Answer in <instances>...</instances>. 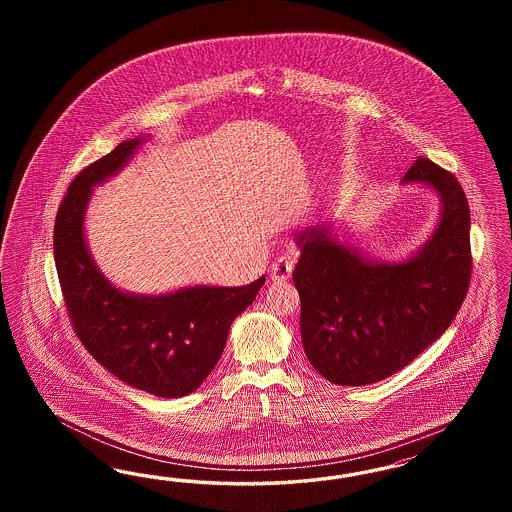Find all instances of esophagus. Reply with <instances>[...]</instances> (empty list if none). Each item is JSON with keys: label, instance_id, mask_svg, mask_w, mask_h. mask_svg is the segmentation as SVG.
Listing matches in <instances>:
<instances>
[{"label": "esophagus", "instance_id": "obj_1", "mask_svg": "<svg viewBox=\"0 0 512 512\" xmlns=\"http://www.w3.org/2000/svg\"><path fill=\"white\" fill-rule=\"evenodd\" d=\"M293 266L295 264H293V261H289V259H278L270 268V278H272V281H278V283L287 281V279L291 278V274H293Z\"/></svg>", "mask_w": 512, "mask_h": 512}]
</instances>
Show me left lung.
Listing matches in <instances>:
<instances>
[{
  "label": "left lung",
  "mask_w": 512,
  "mask_h": 512,
  "mask_svg": "<svg viewBox=\"0 0 512 512\" xmlns=\"http://www.w3.org/2000/svg\"><path fill=\"white\" fill-rule=\"evenodd\" d=\"M403 182L441 197L428 244L405 263H370L326 227L296 236L293 272L306 357L326 381L364 387L400 372L454 321L471 281L469 204L454 174L419 157Z\"/></svg>",
  "instance_id": "left-lung-1"
}]
</instances>
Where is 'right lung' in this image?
<instances>
[{
    "label": "right lung",
    "mask_w": 512,
    "mask_h": 512,
    "mask_svg": "<svg viewBox=\"0 0 512 512\" xmlns=\"http://www.w3.org/2000/svg\"><path fill=\"white\" fill-rule=\"evenodd\" d=\"M124 140L78 172L54 223V261L78 340L103 368L159 398L197 390L223 353L234 319L255 300L264 276L244 287H187L161 296L122 293L93 263L84 240L92 187L133 157Z\"/></svg>",
    "instance_id": "add662e5"
}]
</instances>
